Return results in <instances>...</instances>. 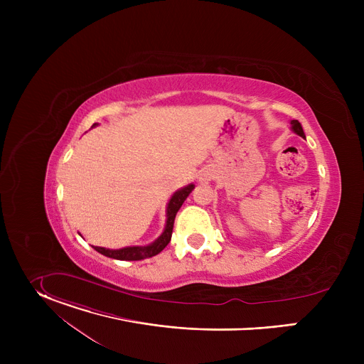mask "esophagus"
<instances>
[{"mask_svg":"<svg viewBox=\"0 0 364 364\" xmlns=\"http://www.w3.org/2000/svg\"><path fill=\"white\" fill-rule=\"evenodd\" d=\"M201 180H204V178H201Z\"/></svg>","mask_w":364,"mask_h":364,"instance_id":"esophagus-1","label":"esophagus"}]
</instances>
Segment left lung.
I'll use <instances>...</instances> for the list:
<instances>
[{
  "label": "left lung",
  "mask_w": 364,
  "mask_h": 364,
  "mask_svg": "<svg viewBox=\"0 0 364 364\" xmlns=\"http://www.w3.org/2000/svg\"><path fill=\"white\" fill-rule=\"evenodd\" d=\"M291 129L296 134V135H299V136H302V138H305V134H304V129H302V127H301V124L296 121V119H292L291 121Z\"/></svg>",
  "instance_id": "obj_1"
}]
</instances>
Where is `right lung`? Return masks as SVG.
<instances>
[{
  "label": "right lung",
  "instance_id": "obj_1",
  "mask_svg": "<svg viewBox=\"0 0 364 364\" xmlns=\"http://www.w3.org/2000/svg\"><path fill=\"white\" fill-rule=\"evenodd\" d=\"M96 125L97 124H93V127H96ZM194 187H196L194 184H188V186L177 190L171 196V198L167 203L166 228H164L163 233L157 239H155L152 243L145 245V246H127V247H122V249H107V247H100V246H93V249L97 250L102 255L108 256V257L119 259V261H141V259L159 255L170 243L176 215L180 210V207L183 205L184 200L194 190Z\"/></svg>",
  "mask_w": 364,
  "mask_h": 364
}]
</instances>
